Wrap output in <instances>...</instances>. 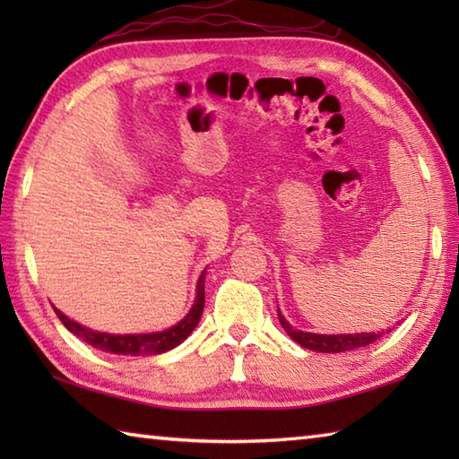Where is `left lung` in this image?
I'll return each mask as SVG.
<instances>
[{
  "label": "left lung",
  "instance_id": "obj_1",
  "mask_svg": "<svg viewBox=\"0 0 459 459\" xmlns=\"http://www.w3.org/2000/svg\"><path fill=\"white\" fill-rule=\"evenodd\" d=\"M278 319L281 327L286 329V333L296 341L298 345L309 351H317V353H345V351H353L359 347H365L375 343L377 339L385 335V331H370V333H339V335H324V333H309V331H299L294 329L288 319L280 314L278 309Z\"/></svg>",
  "mask_w": 459,
  "mask_h": 459
}]
</instances>
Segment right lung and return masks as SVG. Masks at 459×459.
<instances>
[{"label": "right lung", "mask_w": 459, "mask_h": 459, "mask_svg": "<svg viewBox=\"0 0 459 459\" xmlns=\"http://www.w3.org/2000/svg\"><path fill=\"white\" fill-rule=\"evenodd\" d=\"M204 272L207 270H203L199 276L197 296H195V304L189 309V314L185 316L178 325H171L163 331H153V333H135V335L102 333V331L89 329L81 324H76V321H73V319H68L63 311H58L56 307H53V309H55L56 317L63 321V325L71 331V333L82 339L84 343L104 351V353L132 355V357L161 355V353H165V351H171L178 345H181L183 341L193 333V329L199 325L201 316H203V307H204Z\"/></svg>", "instance_id": "obj_1"}]
</instances>
